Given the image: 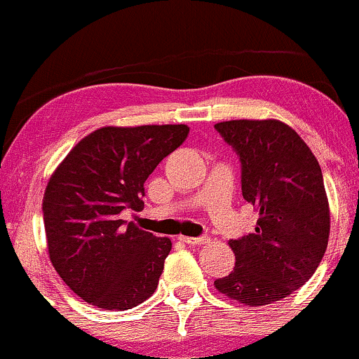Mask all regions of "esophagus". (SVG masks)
Returning <instances> with one entry per match:
<instances>
[{
    "mask_svg": "<svg viewBox=\"0 0 359 359\" xmlns=\"http://www.w3.org/2000/svg\"><path fill=\"white\" fill-rule=\"evenodd\" d=\"M179 240H180V242H184V243H189V245H204V243L210 242V238H208V237H199V238H196V237H179Z\"/></svg>",
    "mask_w": 359,
    "mask_h": 359,
    "instance_id": "1",
    "label": "esophagus"
}]
</instances>
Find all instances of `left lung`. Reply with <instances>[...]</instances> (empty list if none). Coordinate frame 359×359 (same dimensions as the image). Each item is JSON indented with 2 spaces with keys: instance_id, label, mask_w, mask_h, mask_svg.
I'll return each instance as SVG.
<instances>
[{
  "instance_id": "left-lung-1",
  "label": "left lung",
  "mask_w": 359,
  "mask_h": 359,
  "mask_svg": "<svg viewBox=\"0 0 359 359\" xmlns=\"http://www.w3.org/2000/svg\"><path fill=\"white\" fill-rule=\"evenodd\" d=\"M215 128L240 156L243 199L259 212L254 233L230 240L237 262L215 286L243 305H269L302 288L325 254L330 212L320 165L281 121H224Z\"/></svg>"
}]
</instances>
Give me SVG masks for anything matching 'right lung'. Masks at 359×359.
I'll return each instance as SVG.
<instances>
[{
	"label": "right lung",
	"mask_w": 359,
	"mask_h": 359,
	"mask_svg": "<svg viewBox=\"0 0 359 359\" xmlns=\"http://www.w3.org/2000/svg\"><path fill=\"white\" fill-rule=\"evenodd\" d=\"M186 124L107 126L68 153L47 182V250L54 269L81 300L129 310L155 293L170 238L121 219L143 210L144 180L186 141Z\"/></svg>",
	"instance_id": "obj_1"
}]
</instances>
